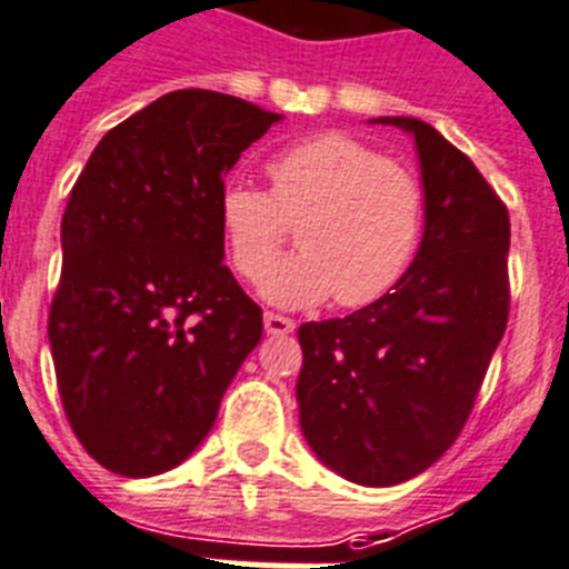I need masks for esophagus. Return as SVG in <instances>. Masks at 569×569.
<instances>
[{"mask_svg": "<svg viewBox=\"0 0 569 569\" xmlns=\"http://www.w3.org/2000/svg\"><path fill=\"white\" fill-rule=\"evenodd\" d=\"M296 322L290 317H281V313H273V310H267L264 313V331L270 337H284V333H293Z\"/></svg>", "mask_w": 569, "mask_h": 569, "instance_id": "obj_1", "label": "esophagus"}]
</instances>
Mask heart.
Returning <instances> with one entry per match:
<instances>
[{"label": "heart", "instance_id": "b5f03b06", "mask_svg": "<svg viewBox=\"0 0 569 569\" xmlns=\"http://www.w3.org/2000/svg\"><path fill=\"white\" fill-rule=\"evenodd\" d=\"M270 189L232 181L218 198V221L232 270L259 281L296 224L299 252L281 261L261 293L284 308L333 296L342 308L377 302L411 267L423 238L420 174L377 146L322 132L267 160Z\"/></svg>", "mask_w": 569, "mask_h": 569}]
</instances>
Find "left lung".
<instances>
[{"instance_id":"obj_1","label":"left lung","mask_w":569,"mask_h":569,"mask_svg":"<svg viewBox=\"0 0 569 569\" xmlns=\"http://www.w3.org/2000/svg\"><path fill=\"white\" fill-rule=\"evenodd\" d=\"M415 134L426 230L395 290L345 319L299 328L305 440L362 487L426 472L475 409L509 319V212L472 160L429 123Z\"/></svg>"}]
</instances>
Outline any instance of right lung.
<instances>
[{"instance_id":"obj_1","label":"right lung","mask_w":569,"mask_h":569,"mask_svg":"<svg viewBox=\"0 0 569 569\" xmlns=\"http://www.w3.org/2000/svg\"><path fill=\"white\" fill-rule=\"evenodd\" d=\"M279 114L181 89L97 143L62 216L48 339L62 409L109 472L149 478L210 435L261 339V308L224 264L218 198Z\"/></svg>"}]
</instances>
